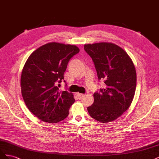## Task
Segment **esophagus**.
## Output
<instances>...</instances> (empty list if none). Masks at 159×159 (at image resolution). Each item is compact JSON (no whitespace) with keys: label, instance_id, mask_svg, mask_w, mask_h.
Segmentation results:
<instances>
[{"label":"esophagus","instance_id":"34e87169","mask_svg":"<svg viewBox=\"0 0 159 159\" xmlns=\"http://www.w3.org/2000/svg\"><path fill=\"white\" fill-rule=\"evenodd\" d=\"M77 95L78 96V98H84L85 95H84V94H81V93H77Z\"/></svg>","mask_w":159,"mask_h":159}]
</instances>
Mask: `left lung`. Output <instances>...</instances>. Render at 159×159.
Returning <instances> with one entry per match:
<instances>
[{"label": "left lung", "instance_id": "8db88e82", "mask_svg": "<svg viewBox=\"0 0 159 159\" xmlns=\"http://www.w3.org/2000/svg\"><path fill=\"white\" fill-rule=\"evenodd\" d=\"M92 58L99 80L105 88L93 94L94 102L88 107L90 116L101 123L115 121L131 105L135 93L137 74L130 56L112 42L84 45Z\"/></svg>", "mask_w": 159, "mask_h": 159}]
</instances>
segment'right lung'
Listing matches in <instances>:
<instances>
[{
    "label": "right lung",
    "mask_w": 159,
    "mask_h": 159,
    "mask_svg": "<svg viewBox=\"0 0 159 159\" xmlns=\"http://www.w3.org/2000/svg\"><path fill=\"white\" fill-rule=\"evenodd\" d=\"M80 52L78 46L50 42L28 57L20 77L21 93L26 107L41 121L58 123L69 115L74 94L60 91L70 60Z\"/></svg>",
    "instance_id": "right-lung-1"
}]
</instances>
